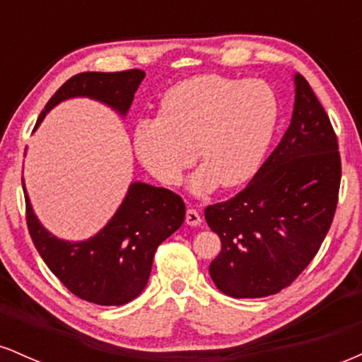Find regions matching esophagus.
I'll use <instances>...</instances> for the list:
<instances>
[{"label": "esophagus", "mask_w": 362, "mask_h": 362, "mask_svg": "<svg viewBox=\"0 0 362 362\" xmlns=\"http://www.w3.org/2000/svg\"><path fill=\"white\" fill-rule=\"evenodd\" d=\"M201 214L197 213V211L195 209H187V213H185V223L189 224V226H199V224H201Z\"/></svg>", "instance_id": "1"}]
</instances>
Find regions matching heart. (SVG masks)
Here are the masks:
<instances>
[{
	"label": "heart",
	"instance_id": "obj_1",
	"mask_svg": "<svg viewBox=\"0 0 362 362\" xmlns=\"http://www.w3.org/2000/svg\"><path fill=\"white\" fill-rule=\"evenodd\" d=\"M277 122L279 100L265 81L199 74L163 95L160 117L139 120L134 148L149 173L167 185L180 182L197 153L202 167L190 187L206 194L255 175Z\"/></svg>",
	"mask_w": 362,
	"mask_h": 362
}]
</instances>
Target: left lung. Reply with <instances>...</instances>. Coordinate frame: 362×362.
<instances>
[{
	"label": "left lung",
	"mask_w": 362,
	"mask_h": 362,
	"mask_svg": "<svg viewBox=\"0 0 362 362\" xmlns=\"http://www.w3.org/2000/svg\"><path fill=\"white\" fill-rule=\"evenodd\" d=\"M288 131L242 192L207 206L221 240L211 262L216 288L231 298H264L296 279L317 255L339 201V143L308 81L294 74Z\"/></svg>",
	"instance_id": "8db88e82"
}]
</instances>
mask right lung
I'll return each instance as SVG.
<instances>
[{
	"label": "right lung",
	"instance_id": "1",
	"mask_svg": "<svg viewBox=\"0 0 362 362\" xmlns=\"http://www.w3.org/2000/svg\"><path fill=\"white\" fill-rule=\"evenodd\" d=\"M144 71L80 73L69 78L37 119L73 97H88L126 115ZM23 184V182H22ZM27 202V226L37 252L54 276L74 296L102 306H120L138 298L151 272L158 245L175 233L185 218L180 195L143 182L129 185L122 204L97 235L83 242H66L49 233Z\"/></svg>",
	"mask_w": 362,
	"mask_h": 362
}]
</instances>
